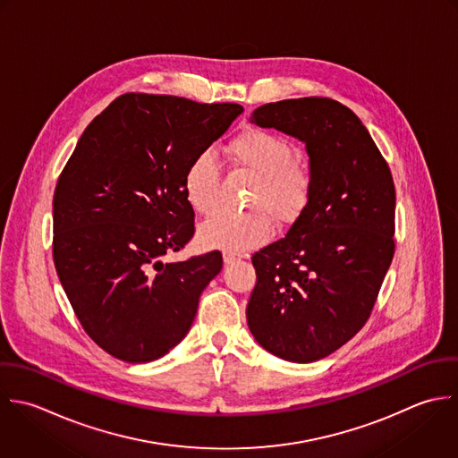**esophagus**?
<instances>
[{
	"mask_svg": "<svg viewBox=\"0 0 458 458\" xmlns=\"http://www.w3.org/2000/svg\"><path fill=\"white\" fill-rule=\"evenodd\" d=\"M239 259H241V255H237V253H232V251H225V253H223L225 264H232V262H235V260H239Z\"/></svg>",
	"mask_w": 458,
	"mask_h": 458,
	"instance_id": "1",
	"label": "esophagus"
}]
</instances>
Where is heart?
<instances>
[{"label":"heart","mask_w":458,"mask_h":458,"mask_svg":"<svg viewBox=\"0 0 458 458\" xmlns=\"http://www.w3.org/2000/svg\"><path fill=\"white\" fill-rule=\"evenodd\" d=\"M230 162L253 176L248 212H223L201 226V241L226 251H244L264 244L273 233L269 213L282 223L305 208L312 178L305 164L293 158V146L264 128H246L228 146ZM183 191L189 205L201 216L219 207V165L210 151L198 153L185 169Z\"/></svg>","instance_id":"heart-1"}]
</instances>
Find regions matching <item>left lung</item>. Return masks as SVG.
I'll use <instances>...</instances> for the list:
<instances>
[{"mask_svg":"<svg viewBox=\"0 0 458 458\" xmlns=\"http://www.w3.org/2000/svg\"><path fill=\"white\" fill-rule=\"evenodd\" d=\"M250 121L305 142L312 187L287 235L251 259L248 327L269 353L316 362L373 310L394 255L393 174L362 121L335 99L267 103Z\"/></svg>","mask_w":458,"mask_h":458,"instance_id":"1","label":"left lung"}]
</instances>
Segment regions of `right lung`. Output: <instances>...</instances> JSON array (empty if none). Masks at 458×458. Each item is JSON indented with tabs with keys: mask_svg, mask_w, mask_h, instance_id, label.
Wrapping results in <instances>:
<instances>
[{
	"mask_svg": "<svg viewBox=\"0 0 458 458\" xmlns=\"http://www.w3.org/2000/svg\"><path fill=\"white\" fill-rule=\"evenodd\" d=\"M241 114L237 103L123 94L67 160L53 196L55 269L83 330L112 357L157 360L191 330L223 257H162L194 235L187 165Z\"/></svg>",
	"mask_w": 458,
	"mask_h": 458,
	"instance_id": "add662e5",
	"label": "right lung"
}]
</instances>
